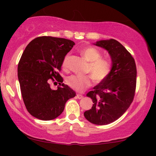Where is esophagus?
<instances>
[{
  "label": "esophagus",
  "instance_id": "1",
  "mask_svg": "<svg viewBox=\"0 0 156 156\" xmlns=\"http://www.w3.org/2000/svg\"><path fill=\"white\" fill-rule=\"evenodd\" d=\"M76 97H77V98H78V99H82V98H83V95H81V94H77Z\"/></svg>",
  "mask_w": 156,
  "mask_h": 156
}]
</instances>
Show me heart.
Returning a JSON list of instances; mask_svg holds the SVG:
<instances>
[{
	"mask_svg": "<svg viewBox=\"0 0 156 156\" xmlns=\"http://www.w3.org/2000/svg\"><path fill=\"white\" fill-rule=\"evenodd\" d=\"M81 53L84 58L89 62L87 72L90 73L93 79L96 82H101L105 80L111 71V64L107 60L102 59L101 52L92 46L83 48ZM69 55L64 57L62 67H67ZM68 85L78 92H82L86 88L92 85V78L90 76H81L73 75L68 77L67 79Z\"/></svg>",
	"mask_w": 156,
	"mask_h": 156,
	"instance_id": "b5f03b06",
	"label": "heart"
}]
</instances>
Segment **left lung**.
<instances>
[{"mask_svg":"<svg viewBox=\"0 0 156 156\" xmlns=\"http://www.w3.org/2000/svg\"><path fill=\"white\" fill-rule=\"evenodd\" d=\"M93 44L108 51L112 67L107 78L87 94L94 104L83 114L93 124L105 125L119 119L131 104L136 83V67L130 53L115 39Z\"/></svg>","mask_w":156,"mask_h":156,"instance_id":"obj_1","label":"left lung"}]
</instances>
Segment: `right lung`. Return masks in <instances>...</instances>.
<instances>
[{
  "instance_id": "add662e5",
  "label": "right lung",
  "mask_w": 156,
  "mask_h": 156,
  "mask_svg": "<svg viewBox=\"0 0 156 156\" xmlns=\"http://www.w3.org/2000/svg\"><path fill=\"white\" fill-rule=\"evenodd\" d=\"M75 42L52 37H37L23 52L17 67L21 94L28 112L41 120H52L63 112L68 100L76 93L62 83L58 74L65 55ZM60 82V87L53 90L49 79Z\"/></svg>"
}]
</instances>
